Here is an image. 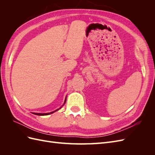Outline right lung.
Masks as SVG:
<instances>
[{
    "label": "right lung",
    "instance_id": "right-lung-1",
    "mask_svg": "<svg viewBox=\"0 0 155 155\" xmlns=\"http://www.w3.org/2000/svg\"><path fill=\"white\" fill-rule=\"evenodd\" d=\"M65 101H66V100H65V101H64V104H65ZM59 109H58V110H59ZM58 110H54V111L51 112H48V113H34V114H35V115H38V116H45V115H48V114H52L53 112H55V111H57Z\"/></svg>",
    "mask_w": 155,
    "mask_h": 155
}]
</instances>
